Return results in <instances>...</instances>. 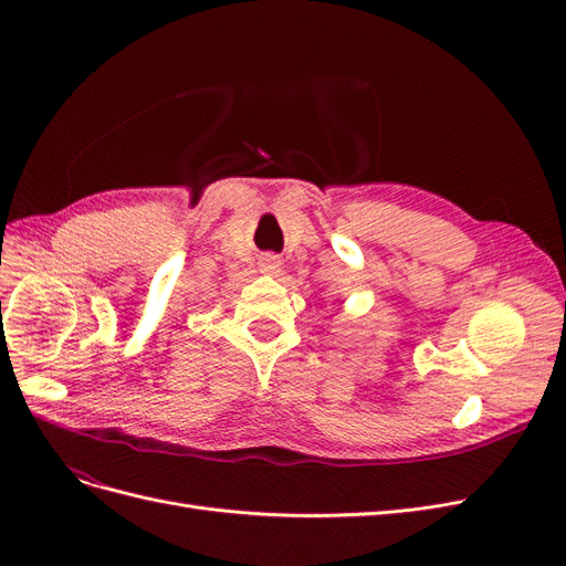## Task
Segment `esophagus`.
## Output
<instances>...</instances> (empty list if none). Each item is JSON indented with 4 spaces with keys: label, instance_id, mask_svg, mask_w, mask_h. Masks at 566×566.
<instances>
[{
    "label": "esophagus",
    "instance_id": "esophagus-1",
    "mask_svg": "<svg viewBox=\"0 0 566 566\" xmlns=\"http://www.w3.org/2000/svg\"><path fill=\"white\" fill-rule=\"evenodd\" d=\"M280 265H282V261L275 254H263L259 259V271L265 273V275H277L280 273Z\"/></svg>",
    "mask_w": 566,
    "mask_h": 566
}]
</instances>
